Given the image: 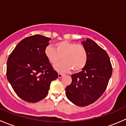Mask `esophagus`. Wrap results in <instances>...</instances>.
<instances>
[{
  "label": "esophagus",
  "instance_id": "obj_1",
  "mask_svg": "<svg viewBox=\"0 0 126 126\" xmlns=\"http://www.w3.org/2000/svg\"><path fill=\"white\" fill-rule=\"evenodd\" d=\"M63 76H64V74H63L58 73V78H62Z\"/></svg>",
  "mask_w": 126,
  "mask_h": 126
}]
</instances>
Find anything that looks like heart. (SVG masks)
Listing matches in <instances>:
<instances>
[{
  "instance_id": "1",
  "label": "heart",
  "mask_w": 126,
  "mask_h": 126,
  "mask_svg": "<svg viewBox=\"0 0 126 126\" xmlns=\"http://www.w3.org/2000/svg\"><path fill=\"white\" fill-rule=\"evenodd\" d=\"M44 54L52 65L57 64L61 58L63 60L55 67L59 72H68L72 69L79 72L86 66L88 60V52L83 45L68 41L55 43L54 48L48 46L44 50Z\"/></svg>"
}]
</instances>
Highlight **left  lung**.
Masks as SVG:
<instances>
[{
    "instance_id": "8db88e82",
    "label": "left lung",
    "mask_w": 126,
    "mask_h": 126,
    "mask_svg": "<svg viewBox=\"0 0 126 126\" xmlns=\"http://www.w3.org/2000/svg\"><path fill=\"white\" fill-rule=\"evenodd\" d=\"M88 60L82 71L72 74L66 96L75 105L84 107L97 101L104 93L112 74L110 58L105 50L91 39L82 42Z\"/></svg>"
}]
</instances>
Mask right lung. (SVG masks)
<instances>
[{"label":"right lung","instance_id":"obj_1","mask_svg":"<svg viewBox=\"0 0 126 126\" xmlns=\"http://www.w3.org/2000/svg\"><path fill=\"white\" fill-rule=\"evenodd\" d=\"M50 38L40 35L21 40L9 56L7 77L16 94L24 101L37 102L47 95L58 74L44 54Z\"/></svg>","mask_w":126,"mask_h":126}]
</instances>
